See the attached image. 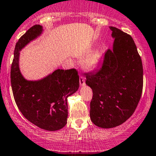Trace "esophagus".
<instances>
[{"label":"esophagus","instance_id":"1","mask_svg":"<svg viewBox=\"0 0 156 156\" xmlns=\"http://www.w3.org/2000/svg\"><path fill=\"white\" fill-rule=\"evenodd\" d=\"M79 83H80V85H81V87L84 86V85H85V79H84V78H83V76H80Z\"/></svg>","mask_w":156,"mask_h":156}]
</instances>
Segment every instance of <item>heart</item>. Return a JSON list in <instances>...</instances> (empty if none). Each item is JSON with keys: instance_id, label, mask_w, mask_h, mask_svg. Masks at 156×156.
<instances>
[{"instance_id": "1", "label": "heart", "mask_w": 156, "mask_h": 156, "mask_svg": "<svg viewBox=\"0 0 156 156\" xmlns=\"http://www.w3.org/2000/svg\"><path fill=\"white\" fill-rule=\"evenodd\" d=\"M92 52L91 49H89L86 51V55H89L85 59L83 62V67L87 71H93L95 69L97 68L100 61H101L102 52L101 50H96Z\"/></svg>"}]
</instances>
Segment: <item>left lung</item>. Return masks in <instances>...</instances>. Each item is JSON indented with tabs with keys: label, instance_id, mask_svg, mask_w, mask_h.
<instances>
[{
	"label": "left lung",
	"instance_id": "obj_1",
	"mask_svg": "<svg viewBox=\"0 0 156 156\" xmlns=\"http://www.w3.org/2000/svg\"><path fill=\"white\" fill-rule=\"evenodd\" d=\"M110 29L113 48L105 52L97 72L85 75L93 94L90 119L102 129L126 122L135 111L143 90V65L133 39L117 27Z\"/></svg>",
	"mask_w": 156,
	"mask_h": 156
}]
</instances>
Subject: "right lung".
<instances>
[{
  "label": "right lung",
  "mask_w": 156,
  "mask_h": 156,
  "mask_svg": "<svg viewBox=\"0 0 156 156\" xmlns=\"http://www.w3.org/2000/svg\"><path fill=\"white\" fill-rule=\"evenodd\" d=\"M42 27L36 24L19 39L11 66V86L19 111L39 128L57 131L66 126L68 117L67 98L79 87V76L75 69L55 70L38 81H28L19 69L20 51L41 35Z\"/></svg>",
  "instance_id": "1"
}]
</instances>
